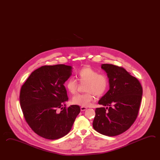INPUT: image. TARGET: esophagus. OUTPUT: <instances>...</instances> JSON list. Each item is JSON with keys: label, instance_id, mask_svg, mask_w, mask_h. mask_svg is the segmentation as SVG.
I'll list each match as a JSON object with an SVG mask.
<instances>
[{"label": "esophagus", "instance_id": "esophagus-1", "mask_svg": "<svg viewBox=\"0 0 160 160\" xmlns=\"http://www.w3.org/2000/svg\"><path fill=\"white\" fill-rule=\"evenodd\" d=\"M87 109V107H82L80 108V109H81V111H85Z\"/></svg>", "mask_w": 160, "mask_h": 160}]
</instances>
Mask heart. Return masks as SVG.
Here are the masks:
<instances>
[{
	"mask_svg": "<svg viewBox=\"0 0 160 160\" xmlns=\"http://www.w3.org/2000/svg\"><path fill=\"white\" fill-rule=\"evenodd\" d=\"M76 76L80 83H85L84 90L86 92L73 97L72 102L74 104L84 107H88L94 100L95 95L100 97L104 95L108 89V77L89 67H84L80 69ZM78 85V82L73 78H69L65 84L67 90L72 94L76 93Z\"/></svg>",
	"mask_w": 160,
	"mask_h": 160,
	"instance_id": "1",
	"label": "heart"
}]
</instances>
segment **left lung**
<instances>
[{
  "mask_svg": "<svg viewBox=\"0 0 160 160\" xmlns=\"http://www.w3.org/2000/svg\"><path fill=\"white\" fill-rule=\"evenodd\" d=\"M101 68L107 73L109 89L98 101L107 107L96 109L93 127L102 134L115 136L127 131L136 120L142 87L122 67L103 64Z\"/></svg>",
  "mask_w": 160,
  "mask_h": 160,
  "instance_id": "obj_1",
  "label": "left lung"
}]
</instances>
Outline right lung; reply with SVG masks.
I'll return each instance as SVG.
<instances>
[{
    "mask_svg": "<svg viewBox=\"0 0 160 160\" xmlns=\"http://www.w3.org/2000/svg\"><path fill=\"white\" fill-rule=\"evenodd\" d=\"M71 75V66L44 65L32 72L22 86L20 104L24 118L44 138L56 140L67 134L80 112L77 105L63 107L68 100L64 84Z\"/></svg>",
    "mask_w": 160,
    "mask_h": 160,
    "instance_id": "add662e5",
    "label": "right lung"
}]
</instances>
